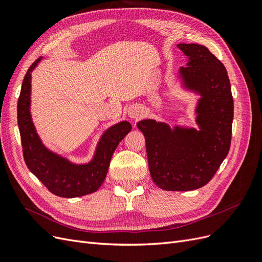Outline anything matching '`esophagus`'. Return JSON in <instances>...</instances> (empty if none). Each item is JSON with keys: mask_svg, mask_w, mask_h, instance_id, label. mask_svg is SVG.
<instances>
[{"mask_svg": "<svg viewBox=\"0 0 262 262\" xmlns=\"http://www.w3.org/2000/svg\"><path fill=\"white\" fill-rule=\"evenodd\" d=\"M128 115L132 119H139V118L143 116V109H142V107L139 106V105L131 106V108L129 109V112H128Z\"/></svg>", "mask_w": 262, "mask_h": 262, "instance_id": "obj_1", "label": "esophagus"}]
</instances>
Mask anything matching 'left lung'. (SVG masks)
<instances>
[{
    "label": "left lung",
    "mask_w": 262,
    "mask_h": 262,
    "mask_svg": "<svg viewBox=\"0 0 262 262\" xmlns=\"http://www.w3.org/2000/svg\"><path fill=\"white\" fill-rule=\"evenodd\" d=\"M187 67L180 75L188 89L199 93L194 129L171 130L154 120L137 123L145 138L149 173L157 187L168 191L201 188L215 175L232 140L234 101L225 67L207 47L180 43Z\"/></svg>",
    "instance_id": "8db88e82"
}]
</instances>
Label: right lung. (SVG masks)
I'll list each match as a JSON object with an SVG mask.
<instances>
[{
	"instance_id": "obj_1",
	"label": "right lung",
	"mask_w": 262,
	"mask_h": 262,
	"mask_svg": "<svg viewBox=\"0 0 262 262\" xmlns=\"http://www.w3.org/2000/svg\"><path fill=\"white\" fill-rule=\"evenodd\" d=\"M38 58L27 70L17 101V122L23 156L27 167L49 191L62 198H75L97 191L104 182L110 160L132 125L122 121L109 128L102 136L94 160L87 165H73L49 152L39 140L29 114L31 72L40 61Z\"/></svg>"
}]
</instances>
